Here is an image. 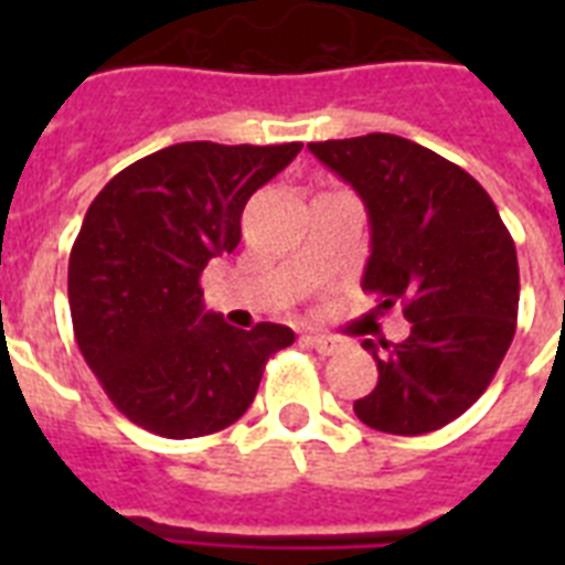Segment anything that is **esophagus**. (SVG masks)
Returning a JSON list of instances; mask_svg holds the SVG:
<instances>
[{"label": "esophagus", "mask_w": 565, "mask_h": 565, "mask_svg": "<svg viewBox=\"0 0 565 565\" xmlns=\"http://www.w3.org/2000/svg\"><path fill=\"white\" fill-rule=\"evenodd\" d=\"M305 343L310 349H317L319 354H337L343 349V343L337 340V337H326V334H305Z\"/></svg>", "instance_id": "obj_1"}]
</instances>
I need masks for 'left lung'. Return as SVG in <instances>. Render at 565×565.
<instances>
[{
    "label": "left lung",
    "mask_w": 565,
    "mask_h": 565,
    "mask_svg": "<svg viewBox=\"0 0 565 565\" xmlns=\"http://www.w3.org/2000/svg\"><path fill=\"white\" fill-rule=\"evenodd\" d=\"M366 204L363 290L402 305V343L363 340L377 384L354 402L363 425L416 437L466 413L516 334L519 264L490 193L457 163L395 135L308 143Z\"/></svg>",
    "instance_id": "obj_1"
}]
</instances>
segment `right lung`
Here are the masks:
<instances>
[{
	"instance_id": "right-lung-1",
	"label": "right lung",
	"mask_w": 565,
	"mask_h": 565,
	"mask_svg": "<svg viewBox=\"0 0 565 565\" xmlns=\"http://www.w3.org/2000/svg\"><path fill=\"white\" fill-rule=\"evenodd\" d=\"M301 152L281 146H167L114 175L87 207L70 252L75 343L122 416L158 437L228 428L255 402L287 326L231 328L204 310L202 278L239 243L257 188Z\"/></svg>"
}]
</instances>
